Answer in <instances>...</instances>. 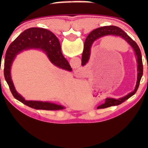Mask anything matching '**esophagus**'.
Segmentation results:
<instances>
[{
  "label": "esophagus",
  "mask_w": 148,
  "mask_h": 148,
  "mask_svg": "<svg viewBox=\"0 0 148 148\" xmlns=\"http://www.w3.org/2000/svg\"><path fill=\"white\" fill-rule=\"evenodd\" d=\"M75 74L77 77H80L81 75H82V71L81 69H77L75 71Z\"/></svg>",
  "instance_id": "esophagus-1"
}]
</instances>
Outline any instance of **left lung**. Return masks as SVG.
<instances>
[{
    "label": "left lung",
    "mask_w": 148,
    "mask_h": 148,
    "mask_svg": "<svg viewBox=\"0 0 148 148\" xmlns=\"http://www.w3.org/2000/svg\"><path fill=\"white\" fill-rule=\"evenodd\" d=\"M116 36L122 38L124 39L130 46L133 48L135 52V55L137 56V71H138V73H137V80L136 86H135L134 91L132 92L129 93L128 95L125 96L121 98L114 99V98H106L105 100V102L104 104H101L100 106H98V109L100 108H106L108 107L112 106H117V105L122 104L123 102H125L126 100L133 96L135 93H136L137 89L139 88V83H140L141 77L143 75V63H142V57H141V53L139 49L138 45H137L136 42L134 40H133L125 32L121 29L120 27H116V26H104V27H99L98 29H96L94 31H92L91 33L89 34L88 37H87L86 41L84 43V52L82 54V64L84 65L88 62L89 58H90V50L92 47L93 43L95 40L100 38H102L106 36Z\"/></svg>",
    "instance_id": "obj_1"
}]
</instances>
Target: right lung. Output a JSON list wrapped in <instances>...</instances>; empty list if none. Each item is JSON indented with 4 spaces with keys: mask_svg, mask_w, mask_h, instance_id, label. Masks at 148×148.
Here are the masks:
<instances>
[{
    "mask_svg": "<svg viewBox=\"0 0 148 148\" xmlns=\"http://www.w3.org/2000/svg\"><path fill=\"white\" fill-rule=\"evenodd\" d=\"M31 48L42 50L46 52L50 62L54 65L69 71H72L69 63L62 55L59 40L56 37V36L49 30L43 28H29L22 32L10 44L6 52L4 63V75L12 94L14 98L25 104L26 106L37 110H57L64 109V106L54 103L25 100L15 90L11 75L12 63L17 54L23 50Z\"/></svg>",
    "mask_w": 148,
    "mask_h": 148,
    "instance_id": "1",
    "label": "right lung"
}]
</instances>
